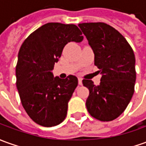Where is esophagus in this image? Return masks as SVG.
<instances>
[{
	"mask_svg": "<svg viewBox=\"0 0 146 146\" xmlns=\"http://www.w3.org/2000/svg\"><path fill=\"white\" fill-rule=\"evenodd\" d=\"M79 85H82L83 84V79L81 78H79Z\"/></svg>",
	"mask_w": 146,
	"mask_h": 146,
	"instance_id": "1",
	"label": "esophagus"
}]
</instances>
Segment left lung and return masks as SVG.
<instances>
[{
	"label": "left lung",
	"instance_id": "1",
	"mask_svg": "<svg viewBox=\"0 0 146 146\" xmlns=\"http://www.w3.org/2000/svg\"><path fill=\"white\" fill-rule=\"evenodd\" d=\"M79 27L94 54V64L102 75L99 85L83 79L89 89L87 110L102 121L120 116L130 102L136 81L135 56L125 37L105 23H83Z\"/></svg>",
	"mask_w": 146,
	"mask_h": 146
}]
</instances>
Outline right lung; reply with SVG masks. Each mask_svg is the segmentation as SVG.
I'll use <instances>...</instances> for the list:
<instances>
[{"instance_id":"1","label":"right lung","mask_w":146,"mask_h":146,"mask_svg":"<svg viewBox=\"0 0 146 146\" xmlns=\"http://www.w3.org/2000/svg\"><path fill=\"white\" fill-rule=\"evenodd\" d=\"M83 40L76 25L48 23L30 34L21 45L16 67L17 87L23 107L37 124L52 127L67 116L78 79L71 75L63 79L54 77L52 71L65 45Z\"/></svg>"}]
</instances>
